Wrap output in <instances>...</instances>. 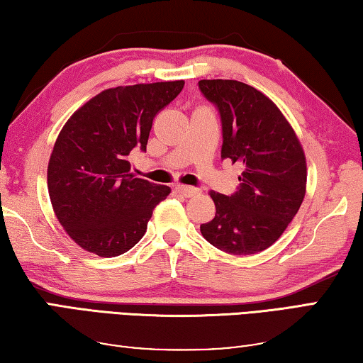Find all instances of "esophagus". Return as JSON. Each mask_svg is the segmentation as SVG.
<instances>
[{"label":"esophagus","mask_w":363,"mask_h":363,"mask_svg":"<svg viewBox=\"0 0 363 363\" xmlns=\"http://www.w3.org/2000/svg\"><path fill=\"white\" fill-rule=\"evenodd\" d=\"M177 191L180 193L182 196H185V198H191V196L199 194V189L194 188V186H186V185H177Z\"/></svg>","instance_id":"esophagus-1"}]
</instances>
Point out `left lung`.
I'll return each mask as SVG.
<instances>
[{
  "label": "left lung",
  "mask_w": 363,
  "mask_h": 363,
  "mask_svg": "<svg viewBox=\"0 0 363 363\" xmlns=\"http://www.w3.org/2000/svg\"><path fill=\"white\" fill-rule=\"evenodd\" d=\"M222 121V159L241 164L231 196L211 191L216 217L201 225L212 246L233 255L270 247L293 220L306 196L304 150L272 99L238 80H199Z\"/></svg>",
  "instance_id": "8db88e82"
}]
</instances>
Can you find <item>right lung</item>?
<instances>
[{"label":"right lung","mask_w":363,"mask_h":363,"mask_svg":"<svg viewBox=\"0 0 363 363\" xmlns=\"http://www.w3.org/2000/svg\"><path fill=\"white\" fill-rule=\"evenodd\" d=\"M185 82L138 83L101 91L59 133L48 164V191L59 223L88 252L116 257L146 233L169 186L136 178L130 152L146 151L152 121Z\"/></svg>","instance_id":"1"}]
</instances>
